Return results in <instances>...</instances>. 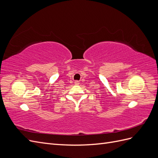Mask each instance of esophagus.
<instances>
[{
  "mask_svg": "<svg viewBox=\"0 0 158 158\" xmlns=\"http://www.w3.org/2000/svg\"><path fill=\"white\" fill-rule=\"evenodd\" d=\"M74 84H75L76 85H78V84H79V82H78V81H75V82H74Z\"/></svg>",
  "mask_w": 158,
  "mask_h": 158,
  "instance_id": "34e87169",
  "label": "esophagus"
}]
</instances>
